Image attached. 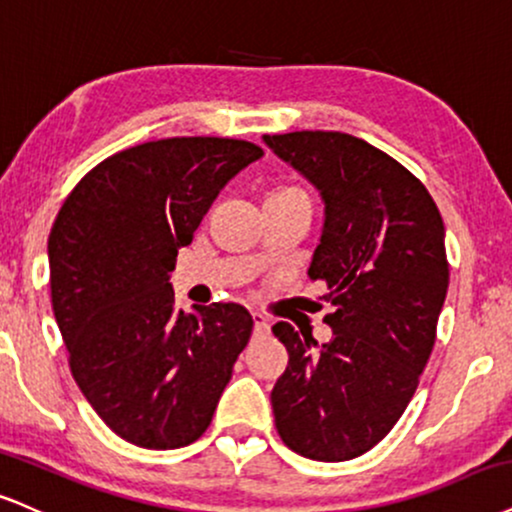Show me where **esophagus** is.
Returning a JSON list of instances; mask_svg holds the SVG:
<instances>
[{"label":"esophagus","instance_id":"esophagus-1","mask_svg":"<svg viewBox=\"0 0 512 512\" xmlns=\"http://www.w3.org/2000/svg\"><path fill=\"white\" fill-rule=\"evenodd\" d=\"M252 329H255V334H267L269 331L267 317L260 315V312H252Z\"/></svg>","mask_w":512,"mask_h":512}]
</instances>
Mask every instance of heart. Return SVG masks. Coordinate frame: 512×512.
Returning <instances> with one entry per match:
<instances>
[{"mask_svg": "<svg viewBox=\"0 0 512 512\" xmlns=\"http://www.w3.org/2000/svg\"><path fill=\"white\" fill-rule=\"evenodd\" d=\"M267 200H307V195H305V190H300L295 186H281V188L272 190V193L267 195Z\"/></svg>", "mask_w": 512, "mask_h": 512, "instance_id": "b5f03b06", "label": "heart"}]
</instances>
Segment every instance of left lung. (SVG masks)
<instances>
[{
    "label": "left lung",
    "mask_w": 512,
    "mask_h": 512,
    "mask_svg": "<svg viewBox=\"0 0 512 512\" xmlns=\"http://www.w3.org/2000/svg\"><path fill=\"white\" fill-rule=\"evenodd\" d=\"M324 200V229L307 276L324 281L334 336L317 348L288 322L272 408L281 441L305 458L341 463L391 432L420 384L448 291L439 207L396 159L355 135H264Z\"/></svg>",
    "instance_id": "obj_1"
}]
</instances>
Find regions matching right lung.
I'll use <instances>...</instances> for the list:
<instances>
[{"label": "right lung", "mask_w": 512, "mask_h": 512, "mask_svg": "<svg viewBox=\"0 0 512 512\" xmlns=\"http://www.w3.org/2000/svg\"><path fill=\"white\" fill-rule=\"evenodd\" d=\"M264 155L233 138H164L88 171L49 231V288L69 367L104 424L140 448L205 434L248 346L243 305L176 310L169 272L219 190Z\"/></svg>", "instance_id": "1"}]
</instances>
